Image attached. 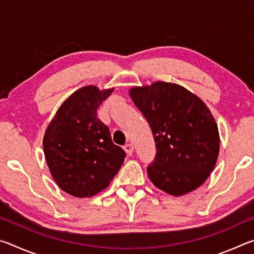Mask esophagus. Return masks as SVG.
Masks as SVG:
<instances>
[{
    "instance_id": "obj_1",
    "label": "esophagus",
    "mask_w": 254,
    "mask_h": 254,
    "mask_svg": "<svg viewBox=\"0 0 254 254\" xmlns=\"http://www.w3.org/2000/svg\"><path fill=\"white\" fill-rule=\"evenodd\" d=\"M123 149H124V151L127 152V156H131V154L133 153V150H134V147H133L132 144H126Z\"/></svg>"
}]
</instances>
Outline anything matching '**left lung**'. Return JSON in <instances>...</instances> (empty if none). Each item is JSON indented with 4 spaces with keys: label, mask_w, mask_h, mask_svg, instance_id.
Listing matches in <instances>:
<instances>
[{
    "label": "left lung",
    "mask_w": 254,
    "mask_h": 254,
    "mask_svg": "<svg viewBox=\"0 0 254 254\" xmlns=\"http://www.w3.org/2000/svg\"><path fill=\"white\" fill-rule=\"evenodd\" d=\"M128 94L156 141V160L147 168L151 183L177 197L200 187L220 152V133L207 105L183 86L166 81L135 86Z\"/></svg>",
    "instance_id": "1"
}]
</instances>
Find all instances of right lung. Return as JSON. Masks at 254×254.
<instances>
[{"instance_id":"right-lung-1","label":"right lung","mask_w":254,"mask_h":254,"mask_svg":"<svg viewBox=\"0 0 254 254\" xmlns=\"http://www.w3.org/2000/svg\"><path fill=\"white\" fill-rule=\"evenodd\" d=\"M113 91L94 85L77 89L46 128L42 144L51 177L74 197L87 198L105 189L126 158L97 118V109Z\"/></svg>"}]
</instances>
